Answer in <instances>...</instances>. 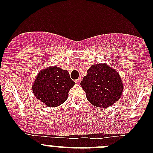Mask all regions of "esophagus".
I'll return each mask as SVG.
<instances>
[{"label": "esophagus", "instance_id": "obj_1", "mask_svg": "<svg viewBox=\"0 0 153 153\" xmlns=\"http://www.w3.org/2000/svg\"><path fill=\"white\" fill-rule=\"evenodd\" d=\"M81 79H82V78H78V79H77L76 81H75V83H76V84H79V83L81 81Z\"/></svg>", "mask_w": 153, "mask_h": 153}]
</instances>
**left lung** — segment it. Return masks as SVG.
Instances as JSON below:
<instances>
[{"label":"left lung","instance_id":"left-lung-1","mask_svg":"<svg viewBox=\"0 0 153 153\" xmlns=\"http://www.w3.org/2000/svg\"><path fill=\"white\" fill-rule=\"evenodd\" d=\"M81 86L89 103L106 108L118 101L123 94L124 84L118 71L106 64H92L83 78Z\"/></svg>","mask_w":153,"mask_h":153}]
</instances>
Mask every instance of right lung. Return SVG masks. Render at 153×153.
<instances>
[{
	"label": "right lung",
	"mask_w": 153,
	"mask_h": 153,
	"mask_svg": "<svg viewBox=\"0 0 153 153\" xmlns=\"http://www.w3.org/2000/svg\"><path fill=\"white\" fill-rule=\"evenodd\" d=\"M75 84L66 69L49 67L38 72L32 84V92L49 107H55L65 102L69 91Z\"/></svg>",
	"instance_id": "1"
}]
</instances>
